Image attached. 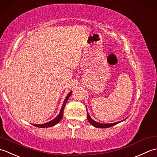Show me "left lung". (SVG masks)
<instances>
[{"instance_id": "1", "label": "left lung", "mask_w": 157, "mask_h": 157, "mask_svg": "<svg viewBox=\"0 0 157 157\" xmlns=\"http://www.w3.org/2000/svg\"><path fill=\"white\" fill-rule=\"evenodd\" d=\"M87 119L89 123H90L93 126H94L97 128H108V127H113L115 124H118L120 122H117V123H109V124H102V123H99L98 122H95V121L93 120L89 116L88 113H87Z\"/></svg>"}]
</instances>
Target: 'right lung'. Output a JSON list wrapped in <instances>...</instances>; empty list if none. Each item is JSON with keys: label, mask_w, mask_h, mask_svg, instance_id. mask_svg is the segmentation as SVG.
I'll use <instances>...</instances> for the list:
<instances>
[{"label": "right lung", "mask_w": 157, "mask_h": 157, "mask_svg": "<svg viewBox=\"0 0 157 157\" xmlns=\"http://www.w3.org/2000/svg\"><path fill=\"white\" fill-rule=\"evenodd\" d=\"M72 93V91H70V92L69 93V94H68V95H67V97L66 98L65 100H64V102H63V104L62 108V109H61L60 113H59V114H58V116H57L56 118H55V119H53L52 121H49V122H48V123H47L41 124H33V125L36 126V127H40V128H46V127H52V126H53V125H55V124H56L58 123L59 122V121H61V119H62V117H63V109H64V108H65V105H66V102L68 101V98H70V95H71Z\"/></svg>", "instance_id": "right-lung-1"}]
</instances>
